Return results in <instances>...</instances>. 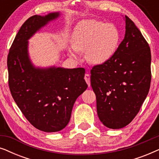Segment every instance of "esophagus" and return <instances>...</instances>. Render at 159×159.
Masks as SVG:
<instances>
[{
  "label": "esophagus",
  "mask_w": 159,
  "mask_h": 159,
  "mask_svg": "<svg viewBox=\"0 0 159 159\" xmlns=\"http://www.w3.org/2000/svg\"><path fill=\"white\" fill-rule=\"evenodd\" d=\"M84 80H85L88 86H90V76L89 74H85V75H84Z\"/></svg>",
  "instance_id": "1"
}]
</instances>
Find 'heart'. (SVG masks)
I'll return each mask as SVG.
<instances>
[{"label":"heart","mask_w":159,"mask_h":159,"mask_svg":"<svg viewBox=\"0 0 159 159\" xmlns=\"http://www.w3.org/2000/svg\"><path fill=\"white\" fill-rule=\"evenodd\" d=\"M120 40V34L111 24L90 19L80 23L71 37V56L77 52L85 51L86 58L91 64H103L111 59Z\"/></svg>","instance_id":"b5f03b06"}]
</instances>
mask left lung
Listing matches in <instances>:
<instances>
[{
    "label": "left lung",
    "instance_id": "1",
    "mask_svg": "<svg viewBox=\"0 0 159 159\" xmlns=\"http://www.w3.org/2000/svg\"><path fill=\"white\" fill-rule=\"evenodd\" d=\"M125 23V38L114 56L90 71L98 116L110 129H120L133 120L151 86V54L148 43L127 16Z\"/></svg>",
    "mask_w": 159,
    "mask_h": 159
}]
</instances>
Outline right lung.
Returning <instances> with one entry per match:
<instances>
[{"label":"right lung","mask_w":159,"mask_h":159,"mask_svg":"<svg viewBox=\"0 0 159 159\" xmlns=\"http://www.w3.org/2000/svg\"><path fill=\"white\" fill-rule=\"evenodd\" d=\"M59 12L34 15L21 26L7 58L8 85L24 116L37 129L58 132L68 125L78 97L88 88L84 68H35L28 55V40Z\"/></svg>","instance_id":"1"}]
</instances>
